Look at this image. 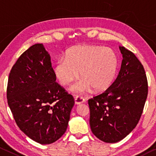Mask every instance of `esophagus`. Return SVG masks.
Masks as SVG:
<instances>
[{
    "instance_id": "obj_1",
    "label": "esophagus",
    "mask_w": 156,
    "mask_h": 156,
    "mask_svg": "<svg viewBox=\"0 0 156 156\" xmlns=\"http://www.w3.org/2000/svg\"><path fill=\"white\" fill-rule=\"evenodd\" d=\"M85 102V99L83 97L81 96H76L75 99V102L76 105H80L81 103H83Z\"/></svg>"
}]
</instances>
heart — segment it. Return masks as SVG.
Returning a JSON list of instances; mask_svg holds the SVG:
<instances>
[{
    "label": "heart",
    "instance_id": "b5f03b06",
    "mask_svg": "<svg viewBox=\"0 0 156 156\" xmlns=\"http://www.w3.org/2000/svg\"><path fill=\"white\" fill-rule=\"evenodd\" d=\"M119 67V57L114 49L98 45L73 47L54 67L59 83L66 86L77 77L81 80L70 87L71 91L83 93L93 88L95 91L107 90L113 83Z\"/></svg>",
    "mask_w": 156,
    "mask_h": 156
}]
</instances>
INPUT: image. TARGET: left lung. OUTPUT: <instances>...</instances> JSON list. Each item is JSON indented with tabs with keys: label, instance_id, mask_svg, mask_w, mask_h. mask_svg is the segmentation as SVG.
Masks as SVG:
<instances>
[{
	"label": "left lung",
	"instance_id": "obj_1",
	"mask_svg": "<svg viewBox=\"0 0 156 156\" xmlns=\"http://www.w3.org/2000/svg\"><path fill=\"white\" fill-rule=\"evenodd\" d=\"M123 56L121 70L112 86L88 100L90 126L96 137L116 143L137 125L148 95L144 68L133 52L119 46Z\"/></svg>",
	"mask_w": 156,
	"mask_h": 156
}]
</instances>
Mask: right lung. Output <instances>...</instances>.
<instances>
[{
	"label": "right lung",
	"instance_id": "add662e5",
	"mask_svg": "<svg viewBox=\"0 0 156 156\" xmlns=\"http://www.w3.org/2000/svg\"><path fill=\"white\" fill-rule=\"evenodd\" d=\"M56 80L49 54L39 43L21 55L9 75L7 98L14 119L26 136L41 144L66 133L75 105Z\"/></svg>",
	"mask_w": 156,
	"mask_h": 156
}]
</instances>
